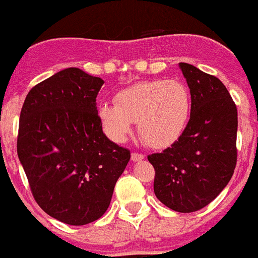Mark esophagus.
<instances>
[{
	"label": "esophagus",
	"mask_w": 258,
	"mask_h": 258,
	"mask_svg": "<svg viewBox=\"0 0 258 258\" xmlns=\"http://www.w3.org/2000/svg\"><path fill=\"white\" fill-rule=\"evenodd\" d=\"M145 159V156H143L142 154H138V152H133L132 154V160L133 161H141Z\"/></svg>",
	"instance_id": "34e87169"
}]
</instances>
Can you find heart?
<instances>
[{
  "instance_id": "heart-1",
  "label": "heart",
  "mask_w": 258,
  "mask_h": 258,
  "mask_svg": "<svg viewBox=\"0 0 258 258\" xmlns=\"http://www.w3.org/2000/svg\"><path fill=\"white\" fill-rule=\"evenodd\" d=\"M98 116L111 140L122 142L138 125L141 140L152 149H165L181 138L191 116L187 86L177 80L134 84L116 94L115 104L99 106Z\"/></svg>"
}]
</instances>
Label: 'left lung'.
I'll list each match as a JSON object with an SVG mask.
<instances>
[{"instance_id":"left-lung-1","label":"left lung","mask_w":258,"mask_h":258,"mask_svg":"<svg viewBox=\"0 0 258 258\" xmlns=\"http://www.w3.org/2000/svg\"><path fill=\"white\" fill-rule=\"evenodd\" d=\"M191 94V116L177 142L149 155L154 191L164 206L191 213L208 206L234 174L238 111L226 86L195 66L179 63Z\"/></svg>"}]
</instances>
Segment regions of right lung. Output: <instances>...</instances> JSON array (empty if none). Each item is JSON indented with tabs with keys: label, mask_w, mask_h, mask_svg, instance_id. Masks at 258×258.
<instances>
[{
	"label": "right lung",
	"mask_w": 258,
	"mask_h": 258,
	"mask_svg": "<svg viewBox=\"0 0 258 258\" xmlns=\"http://www.w3.org/2000/svg\"><path fill=\"white\" fill-rule=\"evenodd\" d=\"M101 77L66 68L37 84L22 107L18 156L42 211L81 226L108 208L131 151L102 131L97 95Z\"/></svg>",
	"instance_id": "right-lung-1"
}]
</instances>
